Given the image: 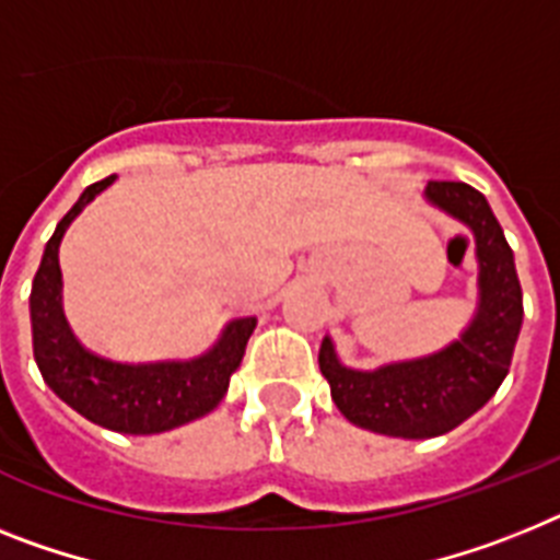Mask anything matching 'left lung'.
I'll return each instance as SVG.
<instances>
[{
	"mask_svg": "<svg viewBox=\"0 0 560 560\" xmlns=\"http://www.w3.org/2000/svg\"><path fill=\"white\" fill-rule=\"evenodd\" d=\"M427 199L469 224L478 247L481 307L462 341L439 355L359 373L338 364L324 338L318 368L347 421L396 439L444 435L495 396L510 373L512 350L524 322V295L512 247L490 205L464 182H430Z\"/></svg>",
	"mask_w": 560,
	"mask_h": 560,
	"instance_id": "left-lung-1",
	"label": "left lung"
}]
</instances>
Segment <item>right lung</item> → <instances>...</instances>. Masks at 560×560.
<instances>
[{
	"instance_id": "add662e5",
	"label": "right lung",
	"mask_w": 560,
	"mask_h": 560,
	"mask_svg": "<svg viewBox=\"0 0 560 560\" xmlns=\"http://www.w3.org/2000/svg\"><path fill=\"white\" fill-rule=\"evenodd\" d=\"M113 178L116 176L102 178L79 196L77 205L56 224L54 236L45 247L31 288L33 359L56 396L84 418H91L93 424L130 432V435H150V432L187 424L222 401L230 375L242 364L247 338L256 330V318H238L230 324L222 341L208 355L192 361L121 364L88 350L65 322L62 295H59L62 290L59 242L79 210L96 192L113 185Z\"/></svg>"
}]
</instances>
